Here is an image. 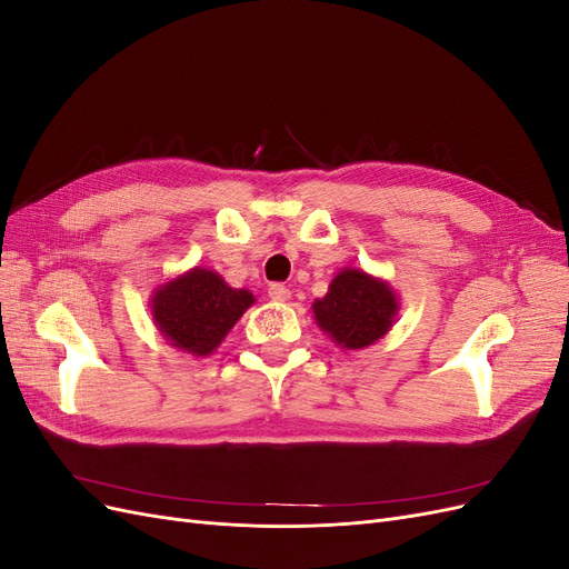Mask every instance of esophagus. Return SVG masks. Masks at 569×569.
Segmentation results:
<instances>
[{
	"label": "esophagus",
	"instance_id": "obj_1",
	"mask_svg": "<svg viewBox=\"0 0 569 569\" xmlns=\"http://www.w3.org/2000/svg\"><path fill=\"white\" fill-rule=\"evenodd\" d=\"M268 297H270L272 301H287V299L291 297V291H289V287H284L282 282H274V284L268 287Z\"/></svg>",
	"mask_w": 569,
	"mask_h": 569
}]
</instances>
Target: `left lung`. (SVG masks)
Instances as JSON below:
<instances>
[{
  "instance_id": "left-lung-1",
  "label": "left lung",
  "mask_w": 569,
  "mask_h": 569,
  "mask_svg": "<svg viewBox=\"0 0 569 569\" xmlns=\"http://www.w3.org/2000/svg\"><path fill=\"white\" fill-rule=\"evenodd\" d=\"M391 289L363 270H341L330 291L313 303L318 325L343 349H366L382 339L396 316Z\"/></svg>"
}]
</instances>
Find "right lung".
Segmentation results:
<instances>
[{
	"instance_id": "right-lung-1",
	"label": "right lung",
	"mask_w": 569,
	"mask_h": 569,
	"mask_svg": "<svg viewBox=\"0 0 569 569\" xmlns=\"http://www.w3.org/2000/svg\"><path fill=\"white\" fill-rule=\"evenodd\" d=\"M251 303V291L232 289L218 272L194 268L153 295L151 316L173 347L209 356Z\"/></svg>"
}]
</instances>
